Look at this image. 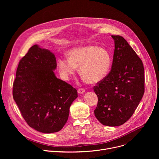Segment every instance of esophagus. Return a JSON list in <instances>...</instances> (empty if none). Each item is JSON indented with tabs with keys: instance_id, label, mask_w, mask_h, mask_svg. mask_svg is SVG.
Returning <instances> with one entry per match:
<instances>
[{
	"instance_id": "obj_1",
	"label": "esophagus",
	"mask_w": 159,
	"mask_h": 159,
	"mask_svg": "<svg viewBox=\"0 0 159 159\" xmlns=\"http://www.w3.org/2000/svg\"><path fill=\"white\" fill-rule=\"evenodd\" d=\"M84 93H85V89H84L81 88V89H78V93H79V94H84Z\"/></svg>"
}]
</instances>
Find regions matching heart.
Instances as JSON below:
<instances>
[{"label":"heart","instance_id":"heart-1","mask_svg":"<svg viewBox=\"0 0 159 159\" xmlns=\"http://www.w3.org/2000/svg\"><path fill=\"white\" fill-rule=\"evenodd\" d=\"M69 58H61L57 65L62 78L69 80L77 68L82 79L89 84H96L102 80L108 74L112 59L106 48L89 45L68 52Z\"/></svg>","mask_w":159,"mask_h":159}]
</instances>
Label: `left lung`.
<instances>
[{
    "label": "left lung",
    "mask_w": 159,
    "mask_h": 159,
    "mask_svg": "<svg viewBox=\"0 0 159 159\" xmlns=\"http://www.w3.org/2000/svg\"><path fill=\"white\" fill-rule=\"evenodd\" d=\"M111 37L115 41L112 67L108 75L94 87L98 98L94 115L102 125L118 126L131 118L142 99L144 68L124 38Z\"/></svg>",
    "instance_id": "8db88e82"
}]
</instances>
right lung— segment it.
Here are the masks:
<instances>
[{
    "mask_svg": "<svg viewBox=\"0 0 159 159\" xmlns=\"http://www.w3.org/2000/svg\"><path fill=\"white\" fill-rule=\"evenodd\" d=\"M56 69L54 53L34 44L20 60L13 84V98L22 117L44 133L62 129L78 97L76 89L56 77Z\"/></svg>",
    "mask_w": 159,
    "mask_h": 159,
    "instance_id": "right-lung-1",
    "label": "right lung"
}]
</instances>
